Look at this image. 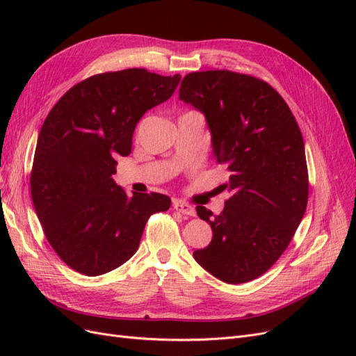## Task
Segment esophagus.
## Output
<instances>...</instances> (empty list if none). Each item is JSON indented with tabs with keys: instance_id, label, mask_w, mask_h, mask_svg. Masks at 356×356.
<instances>
[{
	"instance_id": "esophagus-1",
	"label": "esophagus",
	"mask_w": 356,
	"mask_h": 356,
	"mask_svg": "<svg viewBox=\"0 0 356 356\" xmlns=\"http://www.w3.org/2000/svg\"><path fill=\"white\" fill-rule=\"evenodd\" d=\"M174 209H177L178 212H182L184 215H188V217H195L196 215V209L193 208L191 204L181 200H174Z\"/></svg>"
}]
</instances>
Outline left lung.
Here are the masks:
<instances>
[{
  "instance_id": "obj_1",
  "label": "left lung",
  "mask_w": 356,
  "mask_h": 356,
  "mask_svg": "<svg viewBox=\"0 0 356 356\" xmlns=\"http://www.w3.org/2000/svg\"><path fill=\"white\" fill-rule=\"evenodd\" d=\"M179 99L207 117L217 163L230 172L232 197L220 215L197 207L211 243L193 252L220 281L250 282L284 254L309 197L305 143L296 117L270 84L227 70L190 72Z\"/></svg>"
}]
</instances>
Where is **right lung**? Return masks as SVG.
I'll return each mask as SVG.
<instances>
[{
    "label": "right lung",
    "mask_w": 356,
    "mask_h": 356,
    "mask_svg": "<svg viewBox=\"0 0 356 356\" xmlns=\"http://www.w3.org/2000/svg\"><path fill=\"white\" fill-rule=\"evenodd\" d=\"M181 75L145 68L96 74L62 96L38 135L31 196L49 243L60 260L86 276L126 263L139 246L148 218L168 211L160 193L117 186L115 157L132 152L136 123L169 99Z\"/></svg>",
    "instance_id": "1"
}]
</instances>
